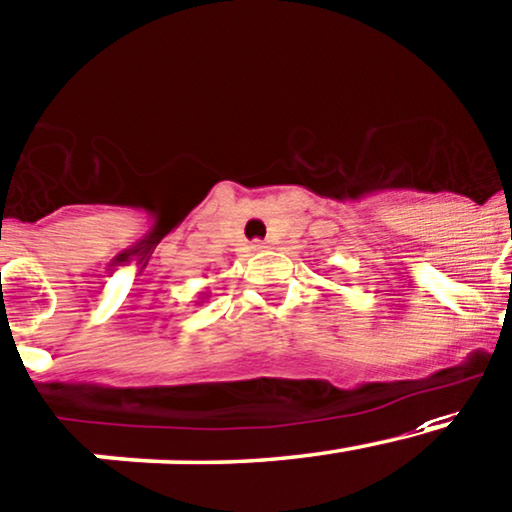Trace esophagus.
<instances>
[{"label":"esophagus","instance_id":"34e87169","mask_svg":"<svg viewBox=\"0 0 512 512\" xmlns=\"http://www.w3.org/2000/svg\"><path fill=\"white\" fill-rule=\"evenodd\" d=\"M267 247H269V245L265 243V240H255V243L250 245V250H252V252H262V250H267Z\"/></svg>","mask_w":512,"mask_h":512}]
</instances>
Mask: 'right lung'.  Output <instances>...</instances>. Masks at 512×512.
Returning a JSON list of instances; mask_svg holds the SVG:
<instances>
[{"label":"right lung","instance_id":"obj_1","mask_svg":"<svg viewBox=\"0 0 512 512\" xmlns=\"http://www.w3.org/2000/svg\"><path fill=\"white\" fill-rule=\"evenodd\" d=\"M211 299V294H209V291H201V294H199V299H196V303H204V301H209Z\"/></svg>","mask_w":512,"mask_h":512}]
</instances>
